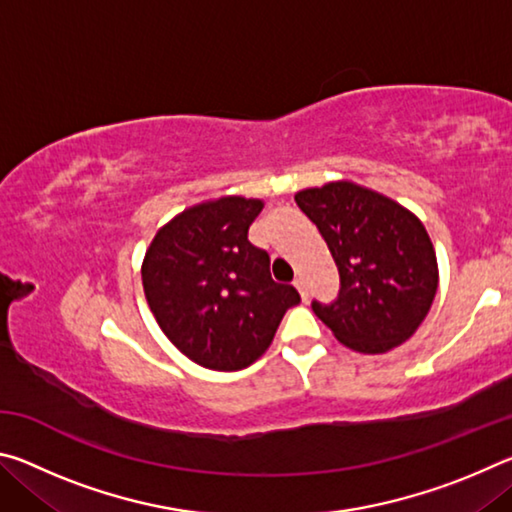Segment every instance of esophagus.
I'll use <instances>...</instances> for the list:
<instances>
[{
  "label": "esophagus",
  "mask_w": 512,
  "mask_h": 512,
  "mask_svg": "<svg viewBox=\"0 0 512 512\" xmlns=\"http://www.w3.org/2000/svg\"><path fill=\"white\" fill-rule=\"evenodd\" d=\"M293 287L298 289V293H300V298H302V300H307V298H309V289H307V280H305V277H298V280L293 282Z\"/></svg>",
  "instance_id": "obj_1"
}]
</instances>
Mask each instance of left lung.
<instances>
[{"mask_svg": "<svg viewBox=\"0 0 512 512\" xmlns=\"http://www.w3.org/2000/svg\"><path fill=\"white\" fill-rule=\"evenodd\" d=\"M339 268L332 302L314 314L350 350L381 354L411 339L438 289L433 244L420 223L391 198L354 183H329L296 194Z\"/></svg>", "mask_w": 512, "mask_h": 512, "instance_id": "1", "label": "left lung"}]
</instances>
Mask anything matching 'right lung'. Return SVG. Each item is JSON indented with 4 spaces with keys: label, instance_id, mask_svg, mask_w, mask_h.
Returning <instances> with one entry per match:
<instances>
[{
    "label": "right lung",
    "instance_id": "right-lung-1",
    "mask_svg": "<svg viewBox=\"0 0 512 512\" xmlns=\"http://www.w3.org/2000/svg\"><path fill=\"white\" fill-rule=\"evenodd\" d=\"M262 201L225 196L176 216L142 264L144 296L176 348L203 368L241 370L268 350L300 293L248 241Z\"/></svg>",
    "mask_w": 512,
    "mask_h": 512
}]
</instances>
